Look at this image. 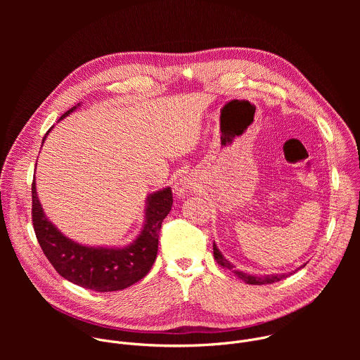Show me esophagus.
Listing matches in <instances>:
<instances>
[{
  "label": "esophagus",
  "mask_w": 360,
  "mask_h": 360,
  "mask_svg": "<svg viewBox=\"0 0 360 360\" xmlns=\"http://www.w3.org/2000/svg\"><path fill=\"white\" fill-rule=\"evenodd\" d=\"M192 182L188 179V178H185V176H182V178H179L176 182H175V185H174V193H175V196L178 198V199H184L189 192H192Z\"/></svg>",
  "instance_id": "34e87169"
}]
</instances>
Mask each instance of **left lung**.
<instances>
[{
	"instance_id": "8db88e82",
	"label": "left lung",
	"mask_w": 360,
	"mask_h": 360,
	"mask_svg": "<svg viewBox=\"0 0 360 360\" xmlns=\"http://www.w3.org/2000/svg\"><path fill=\"white\" fill-rule=\"evenodd\" d=\"M214 256H215V261L218 262V265L219 266H222L224 269H229L235 276H238L240 281H243L245 283H248V285H268V283H274V282H279L281 279H285V278H288L289 275H292V272L290 274H274V275H261V276H258V275H250V274H246V272H243V271H239V269H236V266L232 264V262H229L225 256L222 255V252L218 249V246H217V243L214 242ZM306 264H303L302 266H299L296 271H293V272H297L299 269H302L303 266H304Z\"/></svg>"
}]
</instances>
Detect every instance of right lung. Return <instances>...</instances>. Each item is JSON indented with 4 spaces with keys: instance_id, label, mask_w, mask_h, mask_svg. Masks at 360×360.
Listing matches in <instances>:
<instances>
[{
    "instance_id": "add662e5",
    "label": "right lung",
    "mask_w": 360,
    "mask_h": 360,
    "mask_svg": "<svg viewBox=\"0 0 360 360\" xmlns=\"http://www.w3.org/2000/svg\"><path fill=\"white\" fill-rule=\"evenodd\" d=\"M78 107L81 104L67 111L58 122ZM53 128L45 134L42 143ZM171 208L169 186L150 192L145 199L142 228L132 242L125 246L82 245L65 236L48 219L38 199L35 176L32 181V224L44 255L63 278L95 292L122 290L146 276L157 259L161 225Z\"/></svg>"
}]
</instances>
